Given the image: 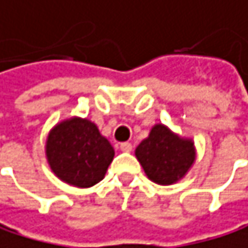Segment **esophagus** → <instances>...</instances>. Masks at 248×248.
<instances>
[{
  "instance_id": "34e87169",
  "label": "esophagus",
  "mask_w": 248,
  "mask_h": 248,
  "mask_svg": "<svg viewBox=\"0 0 248 248\" xmlns=\"http://www.w3.org/2000/svg\"><path fill=\"white\" fill-rule=\"evenodd\" d=\"M120 150L123 153H131L132 151V144L131 142H122L120 144Z\"/></svg>"
}]
</instances>
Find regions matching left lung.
<instances>
[{
  "label": "left lung",
  "mask_w": 248,
  "mask_h": 248,
  "mask_svg": "<svg viewBox=\"0 0 248 248\" xmlns=\"http://www.w3.org/2000/svg\"><path fill=\"white\" fill-rule=\"evenodd\" d=\"M135 154L147 176L158 185L177 182L195 161L193 142L179 138L163 125L151 129L150 137L138 145Z\"/></svg>",
  "instance_id": "obj_1"
}]
</instances>
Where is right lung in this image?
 <instances>
[{
	"mask_svg": "<svg viewBox=\"0 0 248 248\" xmlns=\"http://www.w3.org/2000/svg\"><path fill=\"white\" fill-rule=\"evenodd\" d=\"M46 154L50 169L61 180L90 187L104 177L114 150L94 123L87 119H71L50 132Z\"/></svg>",
	"mask_w": 248,
	"mask_h": 248,
	"instance_id": "add662e5",
	"label": "right lung"
}]
</instances>
